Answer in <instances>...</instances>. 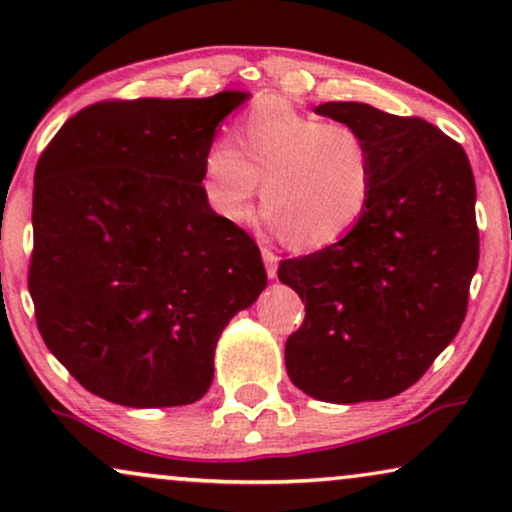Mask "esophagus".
Here are the masks:
<instances>
[{
  "mask_svg": "<svg viewBox=\"0 0 512 512\" xmlns=\"http://www.w3.org/2000/svg\"><path fill=\"white\" fill-rule=\"evenodd\" d=\"M261 254L265 261V270H268V277H275L277 275V254L275 251H270L268 247H263Z\"/></svg>",
  "mask_w": 512,
  "mask_h": 512,
  "instance_id": "esophagus-1",
  "label": "esophagus"
}]
</instances>
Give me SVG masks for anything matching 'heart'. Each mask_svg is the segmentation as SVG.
I'll return each instance as SVG.
<instances>
[{
	"mask_svg": "<svg viewBox=\"0 0 512 512\" xmlns=\"http://www.w3.org/2000/svg\"><path fill=\"white\" fill-rule=\"evenodd\" d=\"M202 181L214 212L242 223L261 207L286 247H331L359 226L375 195V151L349 123L305 114L263 97L240 114L228 142L202 158Z\"/></svg>",
	"mask_w": 512,
	"mask_h": 512,
	"instance_id": "obj_1",
	"label": "heart"
}]
</instances>
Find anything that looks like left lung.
Listing matches in <instances>:
<instances>
[{
	"label": "left lung",
	"mask_w": 512,
	"mask_h": 512,
	"mask_svg": "<svg viewBox=\"0 0 512 512\" xmlns=\"http://www.w3.org/2000/svg\"><path fill=\"white\" fill-rule=\"evenodd\" d=\"M314 111L368 137L375 195L352 233L279 265V282L305 303L286 373L317 401H384L412 387L464 324L480 258L473 170L424 118L361 102Z\"/></svg>",
	"instance_id": "1"
}]
</instances>
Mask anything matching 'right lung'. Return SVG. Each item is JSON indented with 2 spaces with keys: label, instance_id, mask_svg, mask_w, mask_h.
Masks as SVG:
<instances>
[{
  "label": "right lung",
  "instance_id": "obj_1",
  "mask_svg": "<svg viewBox=\"0 0 512 512\" xmlns=\"http://www.w3.org/2000/svg\"><path fill=\"white\" fill-rule=\"evenodd\" d=\"M247 97L97 102L41 153L27 284L46 347L90 394L195 403L221 331L268 284L256 242L202 188L216 125Z\"/></svg>",
  "mask_w": 512,
  "mask_h": 512
}]
</instances>
